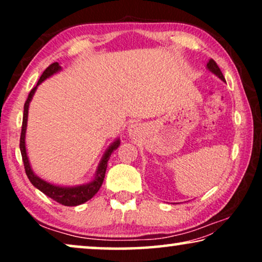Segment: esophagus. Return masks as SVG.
Listing matches in <instances>:
<instances>
[{
	"instance_id": "obj_1",
	"label": "esophagus",
	"mask_w": 262,
	"mask_h": 262,
	"mask_svg": "<svg viewBox=\"0 0 262 262\" xmlns=\"http://www.w3.org/2000/svg\"><path fill=\"white\" fill-rule=\"evenodd\" d=\"M137 130H138V127H137V125H134V124H132L131 125V126H130V130H128V131H130V135H135L136 134V132H137Z\"/></svg>"
}]
</instances>
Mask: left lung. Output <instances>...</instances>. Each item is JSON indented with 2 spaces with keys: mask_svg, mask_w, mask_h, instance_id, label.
<instances>
[{
  "mask_svg": "<svg viewBox=\"0 0 262 262\" xmlns=\"http://www.w3.org/2000/svg\"><path fill=\"white\" fill-rule=\"evenodd\" d=\"M206 69L209 70L210 73H212L213 75H216V76H217L218 78H221L222 81L225 82V78H224V76H223V74H222L221 69H220V68H218L217 63L214 62L213 59H210V60H209V63L206 64Z\"/></svg>",
  "mask_w": 262,
  "mask_h": 262,
  "instance_id": "obj_1",
  "label": "left lung"
}]
</instances>
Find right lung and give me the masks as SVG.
I'll return each mask as SVG.
<instances>
[{"label":"right lung","instance_id":"obj_1","mask_svg":"<svg viewBox=\"0 0 262 262\" xmlns=\"http://www.w3.org/2000/svg\"><path fill=\"white\" fill-rule=\"evenodd\" d=\"M60 70H62V67L59 66V63L57 62L52 63L49 68H46V70L42 73L40 78H39L37 85H35V87L30 92V94H28V98L24 106L23 130H21V137H20V151H21V156H23L24 166H25V170H26L27 178L30 179L31 184L33 185L35 188H38L39 191L50 196V198L55 200V202L62 204V205L77 206L85 202H88L89 199H92L93 196L98 193L103 182V179H105L107 162H108L111 154H112L116 149H118V146L120 145V139L117 138L116 141H114L112 144L106 149V151L103 152L101 160H100L98 168H96L94 178H93L89 182H87V184H82L77 186L53 185V184H50L48 181L42 180L41 178H39L38 175L34 173L31 167L30 160H28L27 151H26V128H27L30 102L32 101V99H33V95L35 91H37L38 85L41 84L46 78L51 77L52 75L59 73Z\"/></svg>","mask_w":262,"mask_h":262}]
</instances>
